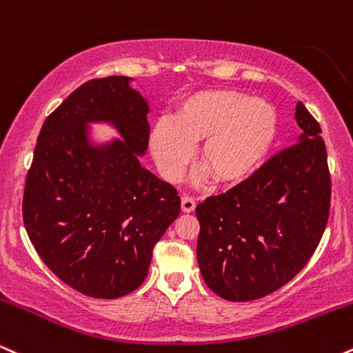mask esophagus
<instances>
[{"mask_svg": "<svg viewBox=\"0 0 353 353\" xmlns=\"http://www.w3.org/2000/svg\"><path fill=\"white\" fill-rule=\"evenodd\" d=\"M194 206H196V201H194L193 196H190V194H183V196H181V210H183L185 213H192Z\"/></svg>", "mask_w": 353, "mask_h": 353, "instance_id": "esophagus-1", "label": "esophagus"}]
</instances>
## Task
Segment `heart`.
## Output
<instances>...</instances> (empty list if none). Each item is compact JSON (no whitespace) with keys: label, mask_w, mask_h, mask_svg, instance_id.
Instances as JSON below:
<instances>
[{"label":"heart","mask_w":353,"mask_h":353,"mask_svg":"<svg viewBox=\"0 0 353 353\" xmlns=\"http://www.w3.org/2000/svg\"><path fill=\"white\" fill-rule=\"evenodd\" d=\"M277 135L272 103L236 90H201L181 101L175 119H161L150 135L160 175L176 181L200 143L198 163L214 183L236 185L251 176Z\"/></svg>","instance_id":"obj_1"}]
</instances>
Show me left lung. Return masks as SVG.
I'll use <instances>...</instances> for the list:
<instances>
[{"instance_id": "1", "label": "left lung", "mask_w": 353, "mask_h": 353, "mask_svg": "<svg viewBox=\"0 0 353 353\" xmlns=\"http://www.w3.org/2000/svg\"><path fill=\"white\" fill-rule=\"evenodd\" d=\"M297 143L248 180L196 206V259L205 283L231 302L261 299L304 269L324 234L330 173L321 125L302 102Z\"/></svg>"}]
</instances>
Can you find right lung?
<instances>
[{
  "mask_svg": "<svg viewBox=\"0 0 353 353\" xmlns=\"http://www.w3.org/2000/svg\"><path fill=\"white\" fill-rule=\"evenodd\" d=\"M130 81L110 76L77 87L43 123L24 186V226L39 258L95 299L135 291L153 246L180 214L176 190L140 165L148 103ZM90 121H109L123 140L92 145Z\"/></svg>",
  "mask_w": 353,
  "mask_h": 353,
  "instance_id": "right-lung-1",
  "label": "right lung"
}]
</instances>
